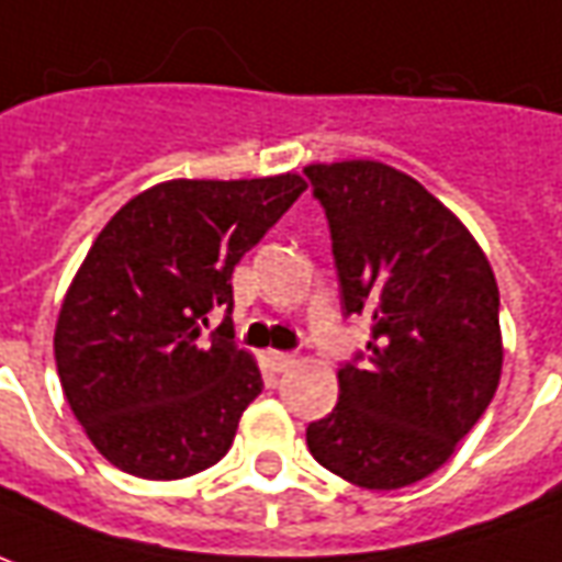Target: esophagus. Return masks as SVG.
I'll return each instance as SVG.
<instances>
[{
	"mask_svg": "<svg viewBox=\"0 0 562 562\" xmlns=\"http://www.w3.org/2000/svg\"><path fill=\"white\" fill-rule=\"evenodd\" d=\"M269 362H272V368H276V371H286V368H293L296 366V356L293 353H269Z\"/></svg>",
	"mask_w": 562,
	"mask_h": 562,
	"instance_id": "34e87169",
	"label": "esophagus"
}]
</instances>
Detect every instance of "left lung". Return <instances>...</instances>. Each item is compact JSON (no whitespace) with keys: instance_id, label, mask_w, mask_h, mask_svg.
I'll list each match as a JSON object with an SVG mask.
<instances>
[{"instance_id":"1","label":"left lung","mask_w":562,"mask_h":562,"mask_svg":"<svg viewBox=\"0 0 562 562\" xmlns=\"http://www.w3.org/2000/svg\"><path fill=\"white\" fill-rule=\"evenodd\" d=\"M305 176L329 218L344 314L371 317L366 366L338 371V404L308 425V449L359 488H404L452 458L497 392V281L413 176L380 161L308 164Z\"/></svg>"}]
</instances>
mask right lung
<instances>
[{
  "label": "right lung",
  "mask_w": 562,
  "mask_h": 562,
  "mask_svg": "<svg viewBox=\"0 0 562 562\" xmlns=\"http://www.w3.org/2000/svg\"><path fill=\"white\" fill-rule=\"evenodd\" d=\"M308 188L299 173L170 179L98 233L53 335L59 383L86 437L140 479L218 464L263 376L233 344V269Z\"/></svg>",
  "instance_id": "obj_1"
}]
</instances>
